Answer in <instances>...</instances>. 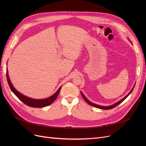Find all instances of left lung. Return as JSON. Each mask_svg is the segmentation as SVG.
Listing matches in <instances>:
<instances>
[{
  "label": "left lung",
  "instance_id": "left-lung-1",
  "mask_svg": "<svg viewBox=\"0 0 146 146\" xmlns=\"http://www.w3.org/2000/svg\"><path fill=\"white\" fill-rule=\"evenodd\" d=\"M134 88H133V89H132L131 91H130V92H129L126 96H125L123 99H121V101H119V102H118L115 103V104H113V105H111V106H100V105H98L95 104H94V103H92L91 102H90L89 101H88V99H87V98H86L85 96H84V95L82 94V92H81V95H82L83 98L84 99H85V101L89 105H91V106H94V107H96V108H99V109H102V110H111V109H112V108H115V107L117 106V105H119V104H121L122 102H123V101L125 100V99L129 95V94L132 92V91H133V89H134Z\"/></svg>",
  "mask_w": 146,
  "mask_h": 146
}]
</instances>
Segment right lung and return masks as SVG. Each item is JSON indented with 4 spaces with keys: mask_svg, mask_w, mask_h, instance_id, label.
Segmentation results:
<instances>
[{
    "mask_svg": "<svg viewBox=\"0 0 146 146\" xmlns=\"http://www.w3.org/2000/svg\"><path fill=\"white\" fill-rule=\"evenodd\" d=\"M6 78H7V83L9 84V86L11 90L13 92V93L18 98L19 100H21L23 103H24L27 106H29L31 107H34V108H42V107H45L51 105L57 98L61 88L60 87L56 92L53 95L50 96V98H48L45 99H34L32 98H29L26 96L22 95L21 94L18 92L16 89H15V88L13 86L11 82V80L9 79V75H8V71H7V70H6Z\"/></svg>",
    "mask_w": 146,
    "mask_h": 146,
    "instance_id": "right-lung-1",
    "label": "right lung"
}]
</instances>
